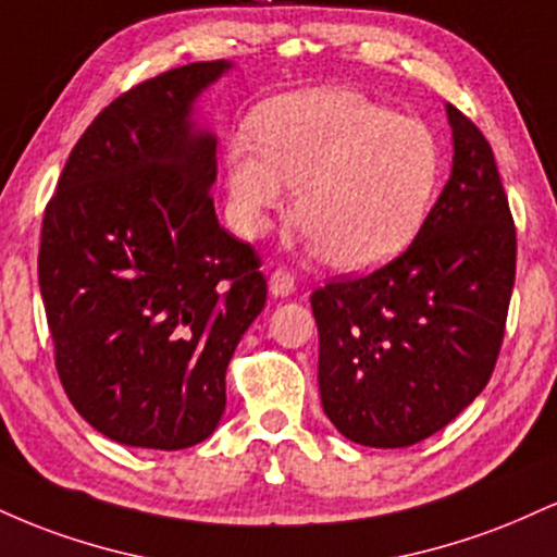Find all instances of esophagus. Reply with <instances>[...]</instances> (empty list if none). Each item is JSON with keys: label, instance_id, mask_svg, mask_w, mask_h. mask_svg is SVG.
Here are the masks:
<instances>
[{"label": "esophagus", "instance_id": "obj_1", "mask_svg": "<svg viewBox=\"0 0 557 557\" xmlns=\"http://www.w3.org/2000/svg\"><path fill=\"white\" fill-rule=\"evenodd\" d=\"M270 293L274 298H287L296 293V277L287 270H274L270 277Z\"/></svg>", "mask_w": 557, "mask_h": 557}]
</instances>
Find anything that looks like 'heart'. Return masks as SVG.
<instances>
[{"mask_svg": "<svg viewBox=\"0 0 557 557\" xmlns=\"http://www.w3.org/2000/svg\"><path fill=\"white\" fill-rule=\"evenodd\" d=\"M437 140L369 96L317 88L274 99L253 117V140L227 149L240 230L259 235L298 188L296 225L332 267L387 264L419 235L440 185Z\"/></svg>", "mask_w": 557, "mask_h": 557, "instance_id": "obj_1", "label": "heart"}]
</instances>
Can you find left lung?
Masks as SVG:
<instances>
[{
    "label": "left lung",
    "instance_id": "obj_1",
    "mask_svg": "<svg viewBox=\"0 0 557 557\" xmlns=\"http://www.w3.org/2000/svg\"><path fill=\"white\" fill-rule=\"evenodd\" d=\"M453 172L411 246L311 293L322 408L343 437L408 447L490 382L516 280V225L482 131L447 104Z\"/></svg>",
    "mask_w": 557,
    "mask_h": 557
}]
</instances>
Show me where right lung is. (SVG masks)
<instances>
[{
  "instance_id": "right-lung-1",
  "label": "right lung",
  "mask_w": 557,
  "mask_h": 557,
  "mask_svg": "<svg viewBox=\"0 0 557 557\" xmlns=\"http://www.w3.org/2000/svg\"><path fill=\"white\" fill-rule=\"evenodd\" d=\"M230 62L120 94L70 151L38 248L54 367L94 430L183 450L220 424L225 372L267 304L261 259L220 227L216 138L190 120Z\"/></svg>"
}]
</instances>
